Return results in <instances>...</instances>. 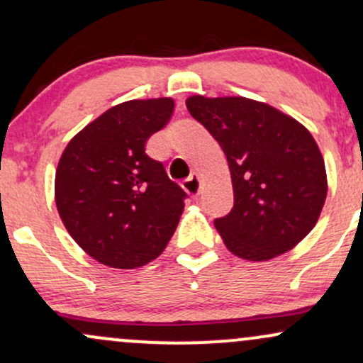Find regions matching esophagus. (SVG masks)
I'll return each mask as SVG.
<instances>
[{
    "label": "esophagus",
    "mask_w": 363,
    "mask_h": 363,
    "mask_svg": "<svg viewBox=\"0 0 363 363\" xmlns=\"http://www.w3.org/2000/svg\"><path fill=\"white\" fill-rule=\"evenodd\" d=\"M182 187H184V191L189 196H198L201 193V181H199L198 176H191L182 182Z\"/></svg>",
    "instance_id": "obj_1"
}]
</instances>
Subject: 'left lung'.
<instances>
[{
  "mask_svg": "<svg viewBox=\"0 0 363 363\" xmlns=\"http://www.w3.org/2000/svg\"><path fill=\"white\" fill-rule=\"evenodd\" d=\"M218 141L234 187V208L215 220L232 254L268 261L294 249L318 223L328 194L320 150L303 124L245 97L186 101Z\"/></svg>",
  "mask_w": 363,
  "mask_h": 363,
  "instance_id": "8db88e82",
  "label": "left lung"
}]
</instances>
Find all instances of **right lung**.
Segmentation results:
<instances>
[{"instance_id": "right-lung-1", "label": "right lung", "mask_w": 363, "mask_h": 363, "mask_svg": "<svg viewBox=\"0 0 363 363\" xmlns=\"http://www.w3.org/2000/svg\"><path fill=\"white\" fill-rule=\"evenodd\" d=\"M172 112L170 97L118 104L62 152L54 181L57 211L74 242L102 264H148L176 232L187 194L145 153Z\"/></svg>"}]
</instances>
